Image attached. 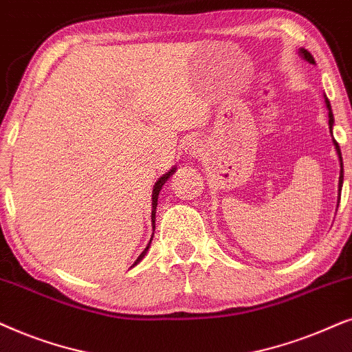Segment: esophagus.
I'll list each match as a JSON object with an SVG mask.
<instances>
[{
    "instance_id": "esophagus-1",
    "label": "esophagus",
    "mask_w": 352,
    "mask_h": 352,
    "mask_svg": "<svg viewBox=\"0 0 352 352\" xmlns=\"http://www.w3.org/2000/svg\"><path fill=\"white\" fill-rule=\"evenodd\" d=\"M185 151L190 157H201V154H203V148H201V144L198 142H193L185 148Z\"/></svg>"
}]
</instances>
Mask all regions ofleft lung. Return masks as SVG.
<instances>
[{
  "mask_svg": "<svg viewBox=\"0 0 352 352\" xmlns=\"http://www.w3.org/2000/svg\"><path fill=\"white\" fill-rule=\"evenodd\" d=\"M301 54H302L304 59L309 60V63L316 64V60H314V56L309 53L307 50L301 48ZM325 102H327V107H329V125H330V132H331V127H333V112H331V106H330L329 98H325ZM333 144H335V148H336V153H338L340 166H341V172H340V195H341V186H343V157H341V149L338 146V143H336V140H333Z\"/></svg>",
  "mask_w": 352,
  "mask_h": 352,
  "instance_id": "1",
  "label": "left lung"
}]
</instances>
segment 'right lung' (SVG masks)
<instances>
[{
	"mask_svg": "<svg viewBox=\"0 0 352 352\" xmlns=\"http://www.w3.org/2000/svg\"><path fill=\"white\" fill-rule=\"evenodd\" d=\"M173 172H175V168H172V170L170 172H167L166 173V175H164V177H161V179H159L157 180V184L156 185H154V190H153V214H151V219H153V225H154V217H156V206H157V196H159V191H161V188H162V185L164 184H166V182H167V179H168V177H170L172 175V173ZM154 228V227H153ZM146 250H148V248H146ZM146 250H144L143 252H142V254H140V257H138V259H137V262L140 261V259H142V257L144 256V252H146ZM137 262H135V264H137ZM133 264V265H135Z\"/></svg>",
	"mask_w": 352,
	"mask_h": 352,
	"instance_id": "add662e5",
	"label": "right lung"
}]
</instances>
